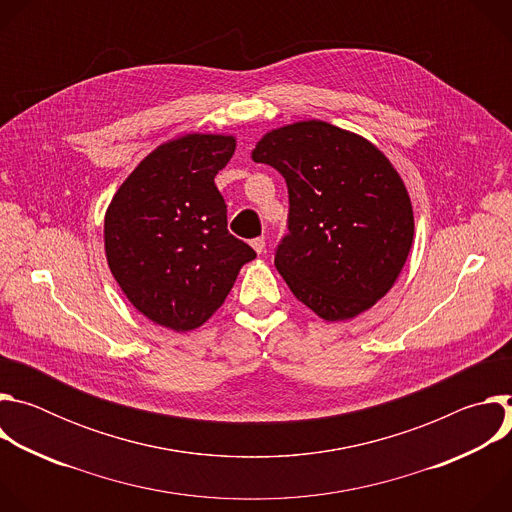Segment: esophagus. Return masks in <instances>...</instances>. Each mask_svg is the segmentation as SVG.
<instances>
[{
	"mask_svg": "<svg viewBox=\"0 0 512 512\" xmlns=\"http://www.w3.org/2000/svg\"><path fill=\"white\" fill-rule=\"evenodd\" d=\"M251 247H253V249H255L259 255H261V253L265 251V239H263V237H257V239H253V241H251Z\"/></svg>",
	"mask_w": 512,
	"mask_h": 512,
	"instance_id": "1",
	"label": "esophagus"
}]
</instances>
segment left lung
Listing matches in <instances>:
<instances>
[{"label":"left lung","mask_w":512,"mask_h":512,"mask_svg":"<svg viewBox=\"0 0 512 512\" xmlns=\"http://www.w3.org/2000/svg\"><path fill=\"white\" fill-rule=\"evenodd\" d=\"M251 158L287 184L289 235L275 267L291 294L328 322L373 308L397 281L415 231L409 192L389 158L318 119L267 131Z\"/></svg>","instance_id":"obj_1"}]
</instances>
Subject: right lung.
<instances>
[{"instance_id":"1","label":"right lung","mask_w":512,"mask_h":512,"mask_svg":"<svg viewBox=\"0 0 512 512\" xmlns=\"http://www.w3.org/2000/svg\"><path fill=\"white\" fill-rule=\"evenodd\" d=\"M237 139L186 133L145 156L105 212V255L137 312L174 332L202 326L255 251L227 229L214 176Z\"/></svg>"}]
</instances>
